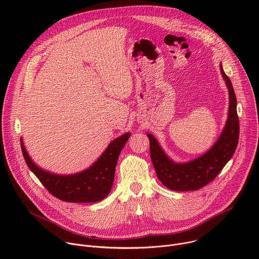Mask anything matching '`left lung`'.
Listing matches in <instances>:
<instances>
[{
  "label": "left lung",
  "mask_w": 259,
  "mask_h": 259,
  "mask_svg": "<svg viewBox=\"0 0 259 259\" xmlns=\"http://www.w3.org/2000/svg\"><path fill=\"white\" fill-rule=\"evenodd\" d=\"M220 72L229 89V114L223 132L209 151L192 161L176 163L164 152L155 136L146 133L150 138L151 159L157 176L169 190L187 192L205 187L219 174L235 154L240 132L237 98L232 82L226 75L221 63Z\"/></svg>",
  "instance_id": "left-lung-1"
}]
</instances>
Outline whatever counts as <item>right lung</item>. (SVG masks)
Segmentation results:
<instances>
[{
    "mask_svg": "<svg viewBox=\"0 0 259 259\" xmlns=\"http://www.w3.org/2000/svg\"><path fill=\"white\" fill-rule=\"evenodd\" d=\"M125 133L108 144L101 156L87 169L73 174H56L36 165L25 150L21 151L30 171L57 199L70 203H95L103 200L113 188L116 165L124 145L130 137Z\"/></svg>",
    "mask_w": 259,
    "mask_h": 259,
    "instance_id": "add662e5",
    "label": "right lung"
}]
</instances>
